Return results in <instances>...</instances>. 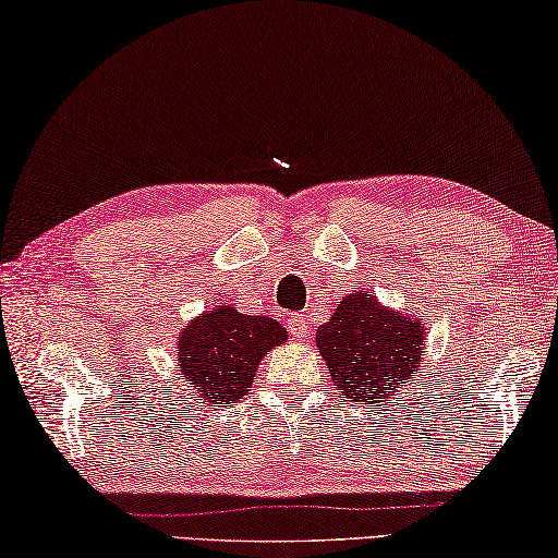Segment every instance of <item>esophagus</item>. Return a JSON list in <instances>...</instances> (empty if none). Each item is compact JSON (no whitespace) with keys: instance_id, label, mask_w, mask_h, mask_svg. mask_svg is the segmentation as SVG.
<instances>
[{"instance_id":"1","label":"esophagus","mask_w":558,"mask_h":558,"mask_svg":"<svg viewBox=\"0 0 558 558\" xmlns=\"http://www.w3.org/2000/svg\"><path fill=\"white\" fill-rule=\"evenodd\" d=\"M287 328H289L291 336H296V339H306V336H308L306 314H291L289 322H287Z\"/></svg>"}]
</instances>
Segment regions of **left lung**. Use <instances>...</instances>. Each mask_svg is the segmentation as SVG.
Masks as SVG:
<instances>
[{
  "mask_svg": "<svg viewBox=\"0 0 558 558\" xmlns=\"http://www.w3.org/2000/svg\"><path fill=\"white\" fill-rule=\"evenodd\" d=\"M316 345L343 396L371 405L398 392L417 371L425 331L371 294H351L318 326Z\"/></svg>",
  "mask_w": 558,
  "mask_h": 558,
  "instance_id": "left-lung-1",
  "label": "left lung"
}]
</instances>
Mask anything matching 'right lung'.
Segmentation results:
<instances>
[{"label":"right lung","instance_id":"obj_1","mask_svg":"<svg viewBox=\"0 0 558 558\" xmlns=\"http://www.w3.org/2000/svg\"><path fill=\"white\" fill-rule=\"evenodd\" d=\"M287 341V331L269 316H244L234 306L195 318L180 333V376L209 405H230L252 386L264 353Z\"/></svg>","mask_w":558,"mask_h":558}]
</instances>
